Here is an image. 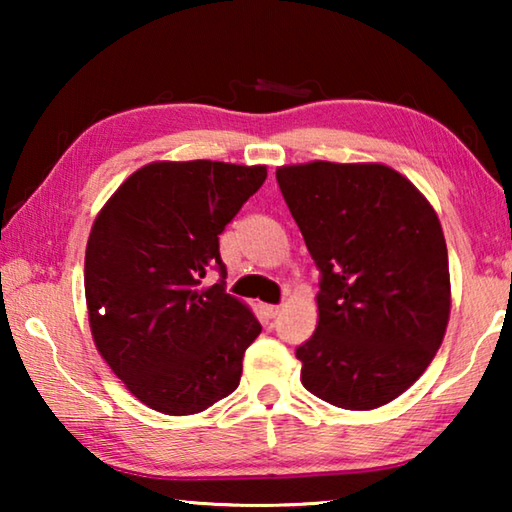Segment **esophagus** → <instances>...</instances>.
Listing matches in <instances>:
<instances>
[{
    "instance_id": "esophagus-1",
    "label": "esophagus",
    "mask_w": 512,
    "mask_h": 512,
    "mask_svg": "<svg viewBox=\"0 0 512 512\" xmlns=\"http://www.w3.org/2000/svg\"><path fill=\"white\" fill-rule=\"evenodd\" d=\"M264 314H266V318H275L277 314H280V305H264Z\"/></svg>"
}]
</instances>
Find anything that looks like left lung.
Listing matches in <instances>:
<instances>
[{"label": "left lung", "mask_w": 512, "mask_h": 512, "mask_svg": "<svg viewBox=\"0 0 512 512\" xmlns=\"http://www.w3.org/2000/svg\"><path fill=\"white\" fill-rule=\"evenodd\" d=\"M277 185L320 271L318 327L296 348L309 393L350 411L400 397L443 343L452 291L443 228L386 164H289Z\"/></svg>", "instance_id": "1"}]
</instances>
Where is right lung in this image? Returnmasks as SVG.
I'll return each instance as SVG.
<instances>
[{
    "label": "right lung",
    "instance_id": "right-lung-1",
    "mask_svg": "<svg viewBox=\"0 0 512 512\" xmlns=\"http://www.w3.org/2000/svg\"><path fill=\"white\" fill-rule=\"evenodd\" d=\"M264 180L266 167L151 162L92 225L83 277L94 345L155 411L201 413L237 391L262 325L225 293L219 235ZM210 270L222 280L207 288Z\"/></svg>",
    "mask_w": 512,
    "mask_h": 512
}]
</instances>
